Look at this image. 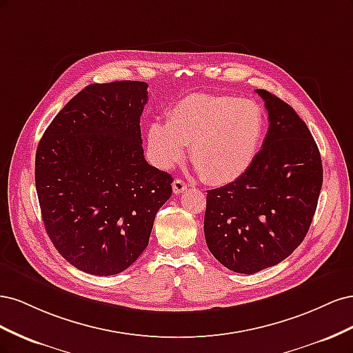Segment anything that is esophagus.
Here are the masks:
<instances>
[{"mask_svg":"<svg viewBox=\"0 0 353 353\" xmlns=\"http://www.w3.org/2000/svg\"><path fill=\"white\" fill-rule=\"evenodd\" d=\"M172 188H174V193L175 194H181V193H184V191L187 190V183H184L183 179H175L174 181V184H172Z\"/></svg>","mask_w":353,"mask_h":353,"instance_id":"obj_1","label":"esophagus"}]
</instances>
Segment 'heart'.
<instances>
[{"instance_id": "1", "label": "heart", "mask_w": 353, "mask_h": 353, "mask_svg": "<svg viewBox=\"0 0 353 353\" xmlns=\"http://www.w3.org/2000/svg\"><path fill=\"white\" fill-rule=\"evenodd\" d=\"M265 113L248 99L227 94H191L168 113L166 125L153 122L148 150L157 166L169 169L185 156L209 184L240 178L258 156L265 137Z\"/></svg>"}]
</instances>
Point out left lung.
I'll return each instance as SVG.
<instances>
[{
    "label": "left lung",
    "instance_id": "1",
    "mask_svg": "<svg viewBox=\"0 0 353 353\" xmlns=\"http://www.w3.org/2000/svg\"><path fill=\"white\" fill-rule=\"evenodd\" d=\"M270 130L252 166L232 183L208 190L205 237L225 268L254 274L301 245L323 187V162L306 123L292 105L256 90Z\"/></svg>",
    "mask_w": 353,
    "mask_h": 353
}]
</instances>
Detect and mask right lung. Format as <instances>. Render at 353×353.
<instances>
[{"label": "right lung", "instance_id": "add662e5", "mask_svg": "<svg viewBox=\"0 0 353 353\" xmlns=\"http://www.w3.org/2000/svg\"><path fill=\"white\" fill-rule=\"evenodd\" d=\"M145 82L91 83L42 135L35 185L46 231L74 268L114 275L140 258L174 179L147 163Z\"/></svg>", "mask_w": 353, "mask_h": 353}]
</instances>
